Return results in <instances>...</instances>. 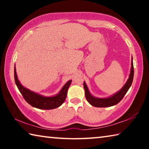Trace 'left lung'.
<instances>
[{
    "label": "left lung",
    "mask_w": 149,
    "mask_h": 149,
    "mask_svg": "<svg viewBox=\"0 0 149 149\" xmlns=\"http://www.w3.org/2000/svg\"><path fill=\"white\" fill-rule=\"evenodd\" d=\"M133 75H134V68H133V58L132 59V68H131V72L130 74V77L128 78L127 82L123 85V87L119 91L115 93L112 96H110V97L108 98H97L93 97L91 94L88 87L87 86L85 82H84V87L85 89V94L86 99L90 104H91L93 107H109L117 104L118 102H120L121 100L124 97L126 93L129 90L130 87L132 84Z\"/></svg>",
    "instance_id": "left-lung-1"
}]
</instances>
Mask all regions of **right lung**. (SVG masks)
<instances>
[{
  "label": "right lung",
  "instance_id": "add662e5",
  "mask_svg": "<svg viewBox=\"0 0 149 149\" xmlns=\"http://www.w3.org/2000/svg\"><path fill=\"white\" fill-rule=\"evenodd\" d=\"M14 79L19 92L21 93L26 101L32 107L42 110L54 109V108H56L61 106L65 100L68 90V88L72 83V80L68 81L62 87V89L60 90L58 94L56 95H54L53 97H44V96L31 91L27 88L24 87L20 84L18 79H17L16 68L15 67Z\"/></svg>",
  "mask_w": 149,
  "mask_h": 149
}]
</instances>
